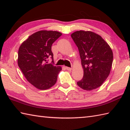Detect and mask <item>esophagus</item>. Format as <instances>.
Segmentation results:
<instances>
[{
	"instance_id": "obj_1",
	"label": "esophagus",
	"mask_w": 130,
	"mask_h": 130,
	"mask_svg": "<svg viewBox=\"0 0 130 130\" xmlns=\"http://www.w3.org/2000/svg\"><path fill=\"white\" fill-rule=\"evenodd\" d=\"M66 69H67L68 71H71V70H72V68H69V67H66Z\"/></svg>"
}]
</instances>
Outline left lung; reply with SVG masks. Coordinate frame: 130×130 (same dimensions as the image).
I'll use <instances>...</instances> for the list:
<instances>
[{"label":"left lung","mask_w":130,"mask_h":130,"mask_svg":"<svg viewBox=\"0 0 130 130\" xmlns=\"http://www.w3.org/2000/svg\"><path fill=\"white\" fill-rule=\"evenodd\" d=\"M79 49L83 78L77 82L82 89L90 91L101 87L109 76L113 62V52L100 35L80 30L71 35Z\"/></svg>","instance_id":"8db88e82"}]
</instances>
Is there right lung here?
<instances>
[{"mask_svg":"<svg viewBox=\"0 0 130 130\" xmlns=\"http://www.w3.org/2000/svg\"><path fill=\"white\" fill-rule=\"evenodd\" d=\"M62 35L57 31L42 30L29 36L18 50V65L26 79L37 89L46 90L56 83L61 67L47 63L53 59L51 46Z\"/></svg>","mask_w":130,"mask_h":130,"instance_id":"obj_1","label":"right lung"}]
</instances>
